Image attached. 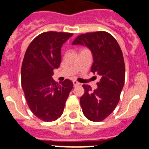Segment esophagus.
<instances>
[{
	"label": "esophagus",
	"instance_id": "esophagus-1",
	"mask_svg": "<svg viewBox=\"0 0 149 149\" xmlns=\"http://www.w3.org/2000/svg\"><path fill=\"white\" fill-rule=\"evenodd\" d=\"M73 84H74V86H78V85H80V83L77 82V81H73Z\"/></svg>",
	"mask_w": 149,
	"mask_h": 149
}]
</instances>
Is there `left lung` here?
Returning <instances> with one entry per match:
<instances>
[{
  "mask_svg": "<svg viewBox=\"0 0 149 149\" xmlns=\"http://www.w3.org/2000/svg\"><path fill=\"white\" fill-rule=\"evenodd\" d=\"M72 45H86L90 49L94 61L91 72L101 76L95 90L83 85L85 92L80 98L83 113L93 122L103 121L119 103L125 83V67L120 46L105 31L81 34Z\"/></svg>",
  "mask_w": 149,
  "mask_h": 149,
  "instance_id": "8db88e82",
  "label": "left lung"
}]
</instances>
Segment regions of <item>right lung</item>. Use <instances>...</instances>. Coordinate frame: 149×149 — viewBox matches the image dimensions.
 I'll return each instance as SVG.
<instances>
[{"label": "right lung", "mask_w": 149, "mask_h": 149, "mask_svg": "<svg viewBox=\"0 0 149 149\" xmlns=\"http://www.w3.org/2000/svg\"><path fill=\"white\" fill-rule=\"evenodd\" d=\"M73 35L48 31L39 34L29 45L22 65V86L27 104L36 116L52 122L63 113L65 101L73 88L72 81L56 83L54 69L60 67L61 47Z\"/></svg>", "instance_id": "1"}]
</instances>
